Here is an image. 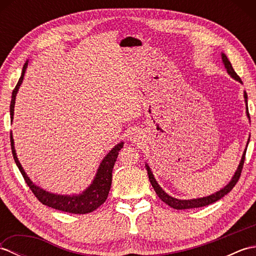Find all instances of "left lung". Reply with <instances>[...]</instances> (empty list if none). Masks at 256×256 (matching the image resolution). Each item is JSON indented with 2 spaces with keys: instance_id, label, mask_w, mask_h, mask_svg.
Returning a JSON list of instances; mask_svg holds the SVG:
<instances>
[{
  "instance_id": "8db88e82",
  "label": "left lung",
  "mask_w": 256,
  "mask_h": 256,
  "mask_svg": "<svg viewBox=\"0 0 256 256\" xmlns=\"http://www.w3.org/2000/svg\"><path fill=\"white\" fill-rule=\"evenodd\" d=\"M221 58H222V62H224V68L226 69V72L229 74L233 79L238 81V82H240V84H242V80L236 74L234 69H233L231 62H229V59H228V57L224 55V52H221ZM244 101H246V116H248V118L250 120V114H248V94H246V91H244ZM248 140H250V138L248 140ZM246 150H244V152H243V155H242V158L240 160V164H238L236 170L234 172V175H233V177L231 178V180L229 182V184H226L224 188L218 190V192H214V194H212L210 196H206V197L196 198V199H188V200H186V199H177V198L172 197V196H170L167 192H165L164 190H162V188L158 184V182H156V179H155V177L153 175V172H152V170L150 168V166L148 164H145V167H146V170H148V178H150V182L152 184V186H153L155 192L157 194V196H158V197L162 201H164L166 204H168L170 206H172V208L177 209V210L200 208V206H208V204H211L216 202V201H218L222 197H224L226 194H229L231 192V190L233 189V187L236 186V184L238 182V178H240V176H241V172H242V168H243L244 160H246Z\"/></svg>"
}]
</instances>
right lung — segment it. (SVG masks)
Segmentation results:
<instances>
[{
	"instance_id": "add662e5",
	"label": "right lung",
	"mask_w": 256,
	"mask_h": 256,
	"mask_svg": "<svg viewBox=\"0 0 256 256\" xmlns=\"http://www.w3.org/2000/svg\"><path fill=\"white\" fill-rule=\"evenodd\" d=\"M27 64H28V60L25 62L23 70H22L20 78L18 80V84H16L15 89L12 92V100H10V122H13L16 94H18L20 86L22 82H23ZM10 148H12V154H13L16 165H18L20 174L23 175L26 184H28V187L30 188L32 194L36 196V198L40 200L42 204L50 206V208L56 209V210L69 212V214H89V212L94 211L96 209L99 208L102 204H104V201L106 200L108 192H110V188H111L113 166L116 164L118 152L123 148V144H124L123 142L116 144L104 156V158L102 160L99 167H98V170L94 180H92V182L90 184V186L86 187L82 192L76 194H52V192H47V190L37 186V184H35L30 180V177L27 176V174L25 172L24 168L22 167L20 162L18 158V155H16L12 132H10Z\"/></svg>"
}]
</instances>
